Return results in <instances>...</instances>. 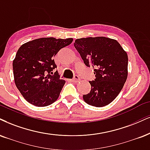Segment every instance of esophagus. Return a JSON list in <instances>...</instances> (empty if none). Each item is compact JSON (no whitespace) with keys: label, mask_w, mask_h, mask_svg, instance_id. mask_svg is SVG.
<instances>
[{"label":"esophagus","mask_w":150,"mask_h":150,"mask_svg":"<svg viewBox=\"0 0 150 150\" xmlns=\"http://www.w3.org/2000/svg\"><path fill=\"white\" fill-rule=\"evenodd\" d=\"M79 81H80V78H79V76H77V75H75L74 77V79L71 80V81H73V82H74V83L79 82Z\"/></svg>","instance_id":"1"}]
</instances>
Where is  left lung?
<instances>
[{"label":"left lung","mask_w":150,"mask_h":150,"mask_svg":"<svg viewBox=\"0 0 150 150\" xmlns=\"http://www.w3.org/2000/svg\"><path fill=\"white\" fill-rule=\"evenodd\" d=\"M74 47L84 63L92 67L96 79L89 81L91 90L83 96L91 106L111 103L122 89L128 76V55L117 40L105 37L80 38Z\"/></svg>","instance_id":"1"}]
</instances>
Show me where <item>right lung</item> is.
Returning a JSON list of instances; mask_svg holds the SVG:
<instances>
[{
  "instance_id": "add662e5",
  "label": "right lung",
  "mask_w": 150,
  "mask_h": 150,
  "mask_svg": "<svg viewBox=\"0 0 150 150\" xmlns=\"http://www.w3.org/2000/svg\"><path fill=\"white\" fill-rule=\"evenodd\" d=\"M72 38H42L22 44L13 60L16 88L24 99L38 107L49 106L58 99L65 81L60 79L53 57Z\"/></svg>"
}]
</instances>
